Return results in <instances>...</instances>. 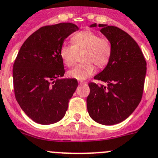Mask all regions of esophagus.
Instances as JSON below:
<instances>
[{
  "label": "esophagus",
  "instance_id": "esophagus-1",
  "mask_svg": "<svg viewBox=\"0 0 158 158\" xmlns=\"http://www.w3.org/2000/svg\"><path fill=\"white\" fill-rule=\"evenodd\" d=\"M79 84H80V85H87V82L86 81H79Z\"/></svg>",
  "mask_w": 158,
  "mask_h": 158
}]
</instances>
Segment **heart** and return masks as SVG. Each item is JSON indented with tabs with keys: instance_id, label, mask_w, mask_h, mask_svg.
Wrapping results in <instances>:
<instances>
[{
	"instance_id": "b5f03b06",
	"label": "heart",
	"mask_w": 158,
	"mask_h": 158,
	"mask_svg": "<svg viewBox=\"0 0 158 158\" xmlns=\"http://www.w3.org/2000/svg\"><path fill=\"white\" fill-rule=\"evenodd\" d=\"M72 44L63 43L59 49V56L64 64L71 66L74 64L77 52H83V63L77 65L68 72L69 77L82 81L95 73V63L98 67L107 65L112 55V44L106 37L89 30H82L73 34Z\"/></svg>"
}]
</instances>
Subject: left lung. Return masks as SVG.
I'll return each mask as SVG.
<instances>
[{"mask_svg":"<svg viewBox=\"0 0 158 158\" xmlns=\"http://www.w3.org/2000/svg\"><path fill=\"white\" fill-rule=\"evenodd\" d=\"M96 27V23L91 27ZM101 33L111 41L112 55L107 66L94 79L107 86L89 82L88 112L103 125L118 124L128 118L142 99L147 62L135 40L114 26L99 24Z\"/></svg>","mask_w":158,"mask_h":158,"instance_id":"1","label":"left lung"}]
</instances>
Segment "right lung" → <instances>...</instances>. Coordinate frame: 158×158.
<instances>
[{
  "mask_svg": "<svg viewBox=\"0 0 158 158\" xmlns=\"http://www.w3.org/2000/svg\"><path fill=\"white\" fill-rule=\"evenodd\" d=\"M78 27L70 23L44 26L20 48L13 64L15 96L25 114L36 123L50 124L66 114L78 83L64 75L59 49Z\"/></svg>",
  "mask_w": 158,
  "mask_h": 158,
  "instance_id": "right-lung-1",
  "label": "right lung"
}]
</instances>
